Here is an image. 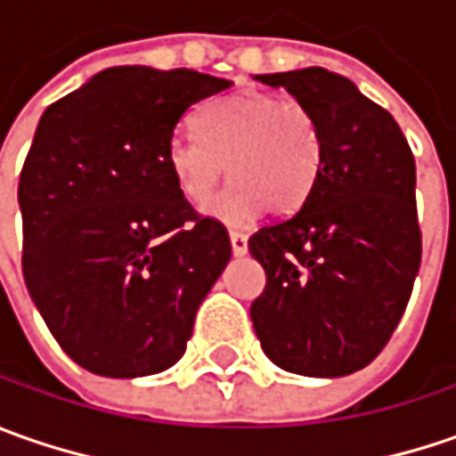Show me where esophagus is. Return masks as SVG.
I'll list each match as a JSON object with an SVG mask.
<instances>
[{
	"instance_id": "esophagus-1",
	"label": "esophagus",
	"mask_w": 456,
	"mask_h": 456,
	"mask_svg": "<svg viewBox=\"0 0 456 456\" xmlns=\"http://www.w3.org/2000/svg\"><path fill=\"white\" fill-rule=\"evenodd\" d=\"M231 248H233V256L246 254L248 251V236L238 233V231H231Z\"/></svg>"
}]
</instances>
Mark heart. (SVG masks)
Instances as JSON below:
<instances>
[{
  "mask_svg": "<svg viewBox=\"0 0 456 456\" xmlns=\"http://www.w3.org/2000/svg\"><path fill=\"white\" fill-rule=\"evenodd\" d=\"M200 136L177 132L167 165L180 195L208 205L231 175L228 192L208 208L220 223L243 225L269 208L291 216L312 195L322 169V129L312 109L264 91H240L210 103L198 118Z\"/></svg>",
  "mask_w": 456,
  "mask_h": 456,
  "instance_id": "1",
  "label": "heart"
}]
</instances>
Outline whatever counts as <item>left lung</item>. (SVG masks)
<instances>
[{"instance_id":"left-lung-1","label":"left lung","mask_w":456,"mask_h":456,"mask_svg":"<svg viewBox=\"0 0 456 456\" xmlns=\"http://www.w3.org/2000/svg\"><path fill=\"white\" fill-rule=\"evenodd\" d=\"M256 78L317 116L322 169L294 216L248 238L266 272L254 330L281 370L350 376L391 340L421 266L411 147L394 116L345 76L302 68Z\"/></svg>"}]
</instances>
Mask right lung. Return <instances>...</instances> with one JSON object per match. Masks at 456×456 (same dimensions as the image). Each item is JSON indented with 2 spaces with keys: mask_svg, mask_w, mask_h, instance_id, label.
<instances>
[{
  "mask_svg": "<svg viewBox=\"0 0 456 456\" xmlns=\"http://www.w3.org/2000/svg\"><path fill=\"white\" fill-rule=\"evenodd\" d=\"M231 80L175 68H106L45 109L20 172L22 273L80 368L162 373L231 261V238L184 200L167 165L175 129Z\"/></svg>",
  "mask_w": 456,
  "mask_h": 456,
  "instance_id": "right-lung-1",
  "label": "right lung"
}]
</instances>
